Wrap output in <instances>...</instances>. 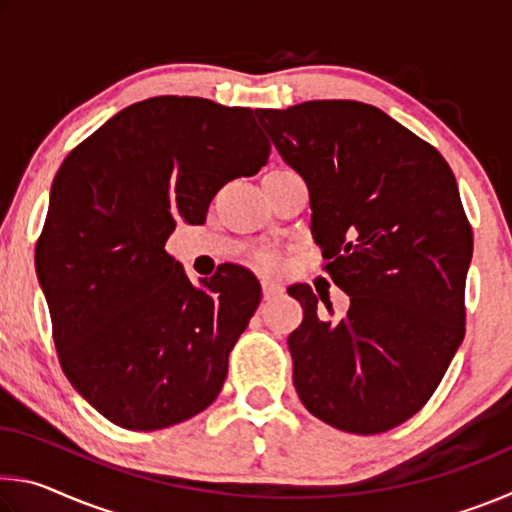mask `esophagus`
<instances>
[{
    "instance_id": "34e87169",
    "label": "esophagus",
    "mask_w": 512,
    "mask_h": 512,
    "mask_svg": "<svg viewBox=\"0 0 512 512\" xmlns=\"http://www.w3.org/2000/svg\"><path fill=\"white\" fill-rule=\"evenodd\" d=\"M262 293H264L266 300L275 298V296H280V293H282V287L273 280H262Z\"/></svg>"
}]
</instances>
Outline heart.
<instances>
[{"label":"heart","instance_id":"1","mask_svg":"<svg viewBox=\"0 0 512 512\" xmlns=\"http://www.w3.org/2000/svg\"><path fill=\"white\" fill-rule=\"evenodd\" d=\"M264 262H266L268 266H273V264H275V259H273V257H264Z\"/></svg>","mask_w":512,"mask_h":512}]
</instances>
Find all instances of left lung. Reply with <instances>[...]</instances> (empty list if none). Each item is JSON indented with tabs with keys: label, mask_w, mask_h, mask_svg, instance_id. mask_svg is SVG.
Returning <instances> with one entry per match:
<instances>
[{
	"label": "left lung",
	"mask_w": 512,
	"mask_h": 512,
	"mask_svg": "<svg viewBox=\"0 0 512 512\" xmlns=\"http://www.w3.org/2000/svg\"><path fill=\"white\" fill-rule=\"evenodd\" d=\"M255 117L307 183L311 235L350 296L348 314L329 320L323 293L289 287L305 311L287 341L300 402L341 431L393 429L427 404L465 336L472 228L454 173L368 103L305 101Z\"/></svg>",
	"instance_id": "1"
}]
</instances>
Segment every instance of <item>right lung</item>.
I'll use <instances>...</instances> for the list:
<instances>
[{"label": "right lung", "instance_id": "add662e5", "mask_svg": "<svg viewBox=\"0 0 512 512\" xmlns=\"http://www.w3.org/2000/svg\"><path fill=\"white\" fill-rule=\"evenodd\" d=\"M250 108L153 97L117 112L67 155L36 246L60 366L103 418L133 431L194 418L262 298L225 266L192 284L164 244L201 225L219 189L264 167Z\"/></svg>", "mask_w": 512, "mask_h": 512}]
</instances>
